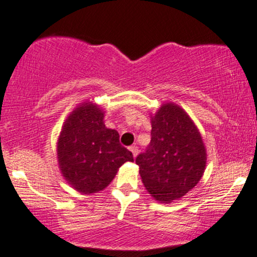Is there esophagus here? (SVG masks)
Segmentation results:
<instances>
[{"instance_id":"obj_1","label":"esophagus","mask_w":257,"mask_h":257,"mask_svg":"<svg viewBox=\"0 0 257 257\" xmlns=\"http://www.w3.org/2000/svg\"><path fill=\"white\" fill-rule=\"evenodd\" d=\"M130 151H131L132 152V155H133V157H137V155H138V148H137V146H135V145H133V146H130Z\"/></svg>"}]
</instances>
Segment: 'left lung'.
I'll use <instances>...</instances> for the list:
<instances>
[{
  "instance_id": "8db88e82",
  "label": "left lung",
  "mask_w": 257,
  "mask_h": 257,
  "mask_svg": "<svg viewBox=\"0 0 257 257\" xmlns=\"http://www.w3.org/2000/svg\"><path fill=\"white\" fill-rule=\"evenodd\" d=\"M151 124V143L136 164L153 198L171 203L201 181L206 164L204 143L188 113L172 102L161 106Z\"/></svg>"
}]
</instances>
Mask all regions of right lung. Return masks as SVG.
<instances>
[{"mask_svg": "<svg viewBox=\"0 0 257 257\" xmlns=\"http://www.w3.org/2000/svg\"><path fill=\"white\" fill-rule=\"evenodd\" d=\"M58 162L72 188L89 195L113 181L132 152L119 143V133L104 124V111L91 101L79 105L62 126L58 139Z\"/></svg>", "mask_w": 257, "mask_h": 257, "instance_id": "obj_1", "label": "right lung"}]
</instances>
